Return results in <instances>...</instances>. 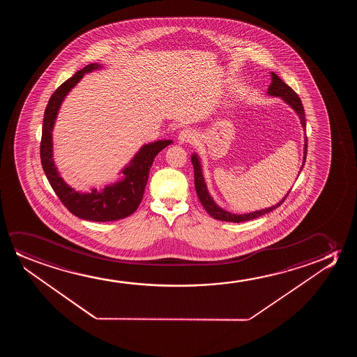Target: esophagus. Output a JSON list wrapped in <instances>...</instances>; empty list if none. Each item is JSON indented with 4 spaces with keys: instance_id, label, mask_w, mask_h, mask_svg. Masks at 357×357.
I'll list each match as a JSON object with an SVG mask.
<instances>
[{
    "instance_id": "obj_1",
    "label": "esophagus",
    "mask_w": 357,
    "mask_h": 357,
    "mask_svg": "<svg viewBox=\"0 0 357 357\" xmlns=\"http://www.w3.org/2000/svg\"><path fill=\"white\" fill-rule=\"evenodd\" d=\"M192 139H194L192 134H191V132H188V130H183V132H181V134H179V137H178V140L181 142H191Z\"/></svg>"
}]
</instances>
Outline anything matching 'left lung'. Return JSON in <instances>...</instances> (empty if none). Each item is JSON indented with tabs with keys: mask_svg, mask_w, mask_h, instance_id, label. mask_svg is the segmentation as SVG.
<instances>
[{
	"mask_svg": "<svg viewBox=\"0 0 357 357\" xmlns=\"http://www.w3.org/2000/svg\"><path fill=\"white\" fill-rule=\"evenodd\" d=\"M272 75V83L269 85L268 95L271 96H277V98H283L285 102L288 103L289 106H291L294 108V111L298 113V118L301 121V126H303V130L306 129V118H305V111H303V102L298 96V93L294 91L293 89L289 86L288 84L284 83L282 79L279 78L277 74L271 73ZM306 155H307V137H305V146H303V166L300 168V171H303V166H305V161H306ZM191 162H192V166H194V179H195V189L196 194L199 196V200L201 204L204 206V208L207 211L208 215H212L215 220H225V222H235V223H240V222H246V220H255L257 217L269 213L271 211L275 210L277 207L283 204L284 200L287 199V195L284 196L282 200L279 201L277 205L268 207V208H264V210L256 211L252 213H245V215H234V213H230L228 211H225L223 208H220V206L215 204L213 199L211 197L210 192L207 190V186H206L205 179L202 176V171H201L200 160L196 153H194L191 156ZM300 174V172H298Z\"/></svg>",
	"mask_w": 357,
	"mask_h": 357,
	"instance_id": "left-lung-1",
	"label": "left lung"
}]
</instances>
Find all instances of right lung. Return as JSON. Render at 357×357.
<instances>
[{"label": "right lung", "instance_id": "add662e5", "mask_svg": "<svg viewBox=\"0 0 357 357\" xmlns=\"http://www.w3.org/2000/svg\"><path fill=\"white\" fill-rule=\"evenodd\" d=\"M101 68L98 63L88 64L86 67L78 70L72 78L66 80L50 98L46 106L43 123V135L40 144V158L44 168L45 174L49 179L56 195L62 201L70 213L82 220L93 222H111L122 220L132 215L140 205L146 186L149 173L155 157L165 147L171 145L172 140H158L146 144L132 157L122 173V181L112 185L103 188L98 191L93 189L91 192H79L66 183L59 176V171L54 166V153H52V130L54 121L57 118L61 103L67 93L80 82L83 75Z\"/></svg>", "mask_w": 357, "mask_h": 357}]
</instances>
